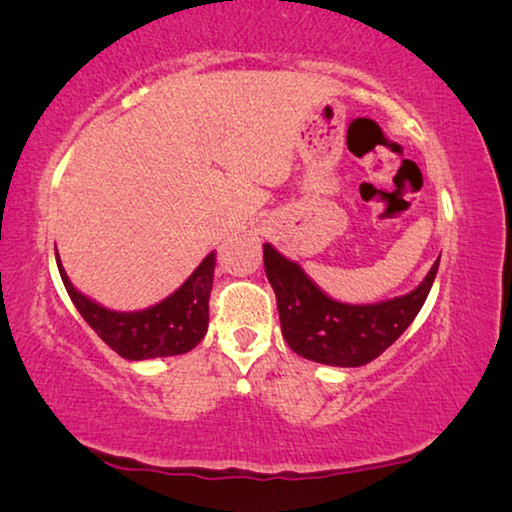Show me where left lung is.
Here are the masks:
<instances>
[{
	"mask_svg": "<svg viewBox=\"0 0 512 512\" xmlns=\"http://www.w3.org/2000/svg\"><path fill=\"white\" fill-rule=\"evenodd\" d=\"M438 261L408 296L375 305H345L319 291L300 265L263 244L265 275L277 296L284 340L303 359L342 368L366 366L401 338L429 296Z\"/></svg>",
	"mask_w": 512,
	"mask_h": 512,
	"instance_id": "1",
	"label": "left lung"
}]
</instances>
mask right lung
Returning <instances> with one entry per match:
<instances>
[{"label": "right lung", "instance_id": "obj_1", "mask_svg": "<svg viewBox=\"0 0 512 512\" xmlns=\"http://www.w3.org/2000/svg\"><path fill=\"white\" fill-rule=\"evenodd\" d=\"M58 268L76 310L123 359L144 361L156 359V356L186 354L205 338L216 254H209L170 298L139 312H114L93 303L74 289L65 270H62L60 258Z\"/></svg>", "mask_w": 512, "mask_h": 512}]
</instances>
